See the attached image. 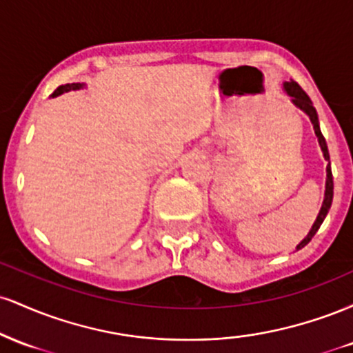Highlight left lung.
I'll return each mask as SVG.
<instances>
[{
    "label": "left lung",
    "instance_id": "8db88e82",
    "mask_svg": "<svg viewBox=\"0 0 353 353\" xmlns=\"http://www.w3.org/2000/svg\"><path fill=\"white\" fill-rule=\"evenodd\" d=\"M283 91H285V94L289 96L290 101H292V104L295 108H299L301 111L305 112L307 116H309L312 125H314V131H315V136H317L319 139V145L320 149H322L323 152V157H325V161L329 164H327V177H325V194H323V202H322V208L319 210V216L315 219L314 225H312V229L309 230V234H307L305 237L302 239L301 242H299V245L295 247L297 250H301L302 247H305L309 242L312 241V237L317 234V230L320 225H322L323 219L327 217V214H329V209L332 205V199H334V177H332V169H330V156H329V148H327V143H325V137L322 136V131H320V124H319V116H317V111H315L314 104H312V101L309 96L303 92V89L299 86L295 81H287V83H283Z\"/></svg>",
    "mask_w": 353,
    "mask_h": 353
}]
</instances>
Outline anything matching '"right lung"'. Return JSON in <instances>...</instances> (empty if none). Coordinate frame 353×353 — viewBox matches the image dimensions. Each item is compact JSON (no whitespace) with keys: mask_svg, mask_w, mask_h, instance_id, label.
<instances>
[{"mask_svg":"<svg viewBox=\"0 0 353 353\" xmlns=\"http://www.w3.org/2000/svg\"><path fill=\"white\" fill-rule=\"evenodd\" d=\"M86 88V84L84 83H72V84H64V86H59L58 89H56L54 92L51 94V98H56V96H61L64 94V92L68 91H79V89Z\"/></svg>","mask_w":353,"mask_h":353,"instance_id":"1","label":"right lung"}]
</instances>
